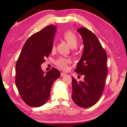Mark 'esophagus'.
Returning <instances> with one entry per match:
<instances>
[{
  "label": "esophagus",
  "instance_id": "1",
  "mask_svg": "<svg viewBox=\"0 0 127 127\" xmlns=\"http://www.w3.org/2000/svg\"><path fill=\"white\" fill-rule=\"evenodd\" d=\"M65 75H66L65 73H64V72H61V77H63Z\"/></svg>",
  "mask_w": 127,
  "mask_h": 127
}]
</instances>
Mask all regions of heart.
Returning <instances> with one entry per match:
<instances>
[{"label": "heart", "instance_id": "heart-1", "mask_svg": "<svg viewBox=\"0 0 127 127\" xmlns=\"http://www.w3.org/2000/svg\"><path fill=\"white\" fill-rule=\"evenodd\" d=\"M63 37L71 48H74L77 47L78 45V39L76 35L72 32L67 31L65 32L63 34ZM55 44L53 43L52 49V50H55ZM70 63V61L69 59L65 58H60L56 61L57 65L63 70H66L68 69V65Z\"/></svg>", "mask_w": 127, "mask_h": 127}]
</instances>
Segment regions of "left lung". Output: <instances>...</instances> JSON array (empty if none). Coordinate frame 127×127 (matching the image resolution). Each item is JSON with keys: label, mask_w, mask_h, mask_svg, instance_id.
<instances>
[{"label": "left lung", "mask_w": 127, "mask_h": 127, "mask_svg": "<svg viewBox=\"0 0 127 127\" xmlns=\"http://www.w3.org/2000/svg\"><path fill=\"white\" fill-rule=\"evenodd\" d=\"M82 36L84 50L75 71L84 75V81L78 82L72 77V99L83 108L92 106L103 92L106 81L107 55L97 37L85 27L77 30Z\"/></svg>", "instance_id": "8db88e82"}]
</instances>
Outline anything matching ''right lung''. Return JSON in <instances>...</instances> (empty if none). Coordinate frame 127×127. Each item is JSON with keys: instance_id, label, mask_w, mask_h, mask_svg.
Masks as SVG:
<instances>
[{"instance_id": "add662e5", "label": "right lung", "mask_w": 127, "mask_h": 127, "mask_svg": "<svg viewBox=\"0 0 127 127\" xmlns=\"http://www.w3.org/2000/svg\"><path fill=\"white\" fill-rule=\"evenodd\" d=\"M56 26L46 27L32 35L26 41L16 64V87L28 105L40 107L49 99L54 81L60 71L53 68L45 74L41 65L52 51Z\"/></svg>"}]
</instances>
